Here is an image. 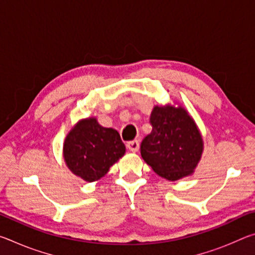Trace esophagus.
I'll return each instance as SVG.
<instances>
[{"mask_svg":"<svg viewBox=\"0 0 255 255\" xmlns=\"http://www.w3.org/2000/svg\"><path fill=\"white\" fill-rule=\"evenodd\" d=\"M127 148L130 150V152L135 153L139 148V141L138 140H131V141H128L127 143Z\"/></svg>","mask_w":255,"mask_h":255,"instance_id":"1","label":"esophagus"}]
</instances>
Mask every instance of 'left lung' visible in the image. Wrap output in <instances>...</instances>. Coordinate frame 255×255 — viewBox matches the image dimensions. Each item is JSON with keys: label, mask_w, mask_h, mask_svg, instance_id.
<instances>
[{"label": "left lung", "mask_w": 255, "mask_h": 255, "mask_svg": "<svg viewBox=\"0 0 255 255\" xmlns=\"http://www.w3.org/2000/svg\"><path fill=\"white\" fill-rule=\"evenodd\" d=\"M150 124L152 131L140 145L144 161L169 181L192 175L204 152V139L188 110L178 103L154 106Z\"/></svg>", "instance_id": "obj_1"}]
</instances>
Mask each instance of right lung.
<instances>
[{
	"mask_svg": "<svg viewBox=\"0 0 255 255\" xmlns=\"http://www.w3.org/2000/svg\"><path fill=\"white\" fill-rule=\"evenodd\" d=\"M126 153L119 132L102 127L96 117L77 122L65 137L63 157L73 174L86 182L103 178Z\"/></svg>",
	"mask_w": 255,
	"mask_h": 255,
	"instance_id": "obj_1",
	"label": "right lung"
}]
</instances>
